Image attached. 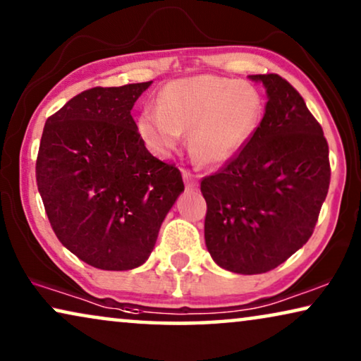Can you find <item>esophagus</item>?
Segmentation results:
<instances>
[{
	"label": "esophagus",
	"instance_id": "obj_1",
	"mask_svg": "<svg viewBox=\"0 0 361 361\" xmlns=\"http://www.w3.org/2000/svg\"><path fill=\"white\" fill-rule=\"evenodd\" d=\"M182 177H184L185 189H194V187H197V180H195V177H194V174H192L190 171L182 169Z\"/></svg>",
	"mask_w": 361,
	"mask_h": 361
}]
</instances>
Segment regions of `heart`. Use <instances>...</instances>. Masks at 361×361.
Instances as JSON below:
<instances>
[{
	"instance_id": "heart-1",
	"label": "heart",
	"mask_w": 361,
	"mask_h": 361,
	"mask_svg": "<svg viewBox=\"0 0 361 361\" xmlns=\"http://www.w3.org/2000/svg\"><path fill=\"white\" fill-rule=\"evenodd\" d=\"M261 116L258 90L246 82L216 75L179 78L162 88L157 110L141 111L137 131L166 156L189 133L190 152L204 164L230 161L253 136Z\"/></svg>"
}]
</instances>
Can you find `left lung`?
Masks as SVG:
<instances>
[{
  "label": "left lung",
  "instance_id": "1",
  "mask_svg": "<svg viewBox=\"0 0 361 361\" xmlns=\"http://www.w3.org/2000/svg\"><path fill=\"white\" fill-rule=\"evenodd\" d=\"M266 88L250 141L200 182L205 245L220 268L261 274L307 243L330 184L329 145L304 98L278 73L250 75Z\"/></svg>",
  "mask_w": 361,
  "mask_h": 361
}]
</instances>
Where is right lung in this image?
Segmentation results:
<instances>
[{"mask_svg":"<svg viewBox=\"0 0 361 361\" xmlns=\"http://www.w3.org/2000/svg\"><path fill=\"white\" fill-rule=\"evenodd\" d=\"M152 82L95 87L47 118L36 180L54 233L87 264L141 266L184 190L180 171L146 149L131 116Z\"/></svg>","mask_w":361,"mask_h":361,"instance_id":"right-lung-1","label":"right lung"}]
</instances>
